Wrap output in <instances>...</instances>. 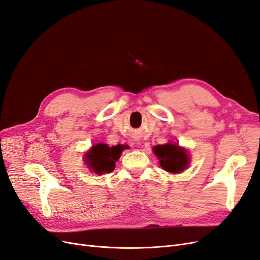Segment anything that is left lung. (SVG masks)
Returning a JSON list of instances; mask_svg holds the SVG:
<instances>
[{
  "instance_id": "1",
  "label": "left lung",
  "mask_w": 260,
  "mask_h": 260,
  "mask_svg": "<svg viewBox=\"0 0 260 260\" xmlns=\"http://www.w3.org/2000/svg\"><path fill=\"white\" fill-rule=\"evenodd\" d=\"M154 154L159 159L162 169L171 174H179L185 170L190 164L188 154L185 148L180 147L176 143L157 145L153 148Z\"/></svg>"
}]
</instances>
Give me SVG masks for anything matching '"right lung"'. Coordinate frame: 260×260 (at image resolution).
<instances>
[{"label":"right lung","instance_id":"1","mask_svg":"<svg viewBox=\"0 0 260 260\" xmlns=\"http://www.w3.org/2000/svg\"><path fill=\"white\" fill-rule=\"evenodd\" d=\"M124 148H127V145L118 144L109 147L107 144L98 143L84 155V161L96 175H103L105 172L107 174L115 169V162L119 159Z\"/></svg>","mask_w":260,"mask_h":260}]
</instances>
